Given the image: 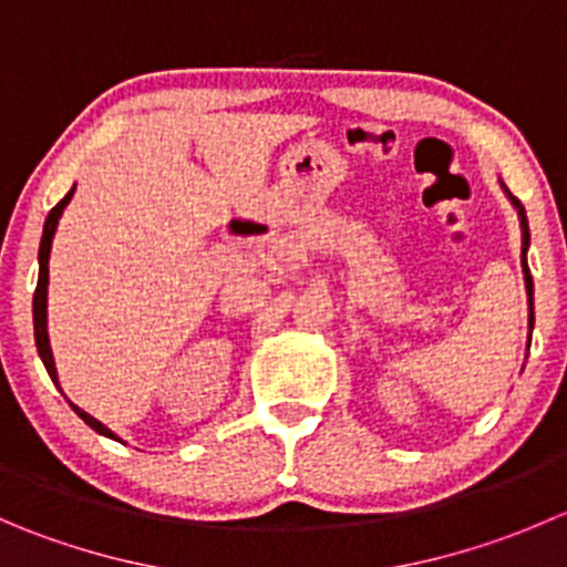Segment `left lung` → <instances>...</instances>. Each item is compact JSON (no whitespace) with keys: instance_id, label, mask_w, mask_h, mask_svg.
I'll return each mask as SVG.
<instances>
[{"instance_id":"left-lung-1","label":"left lung","mask_w":567,"mask_h":567,"mask_svg":"<svg viewBox=\"0 0 567 567\" xmlns=\"http://www.w3.org/2000/svg\"><path fill=\"white\" fill-rule=\"evenodd\" d=\"M507 192V188H505ZM511 203L518 208V216H522V230H524V247H522V266H524V282H527V296H529V331H532V277H529V266H527V247H529V225H527V214H524V205L507 192Z\"/></svg>"}]
</instances>
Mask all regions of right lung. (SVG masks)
<instances>
[{
  "label": "right lung",
  "mask_w": 567,
  "mask_h": 567,
  "mask_svg": "<svg viewBox=\"0 0 567 567\" xmlns=\"http://www.w3.org/2000/svg\"><path fill=\"white\" fill-rule=\"evenodd\" d=\"M71 197H73V188L65 194V197L60 199V203L54 205V208L49 210V216H45L43 238H40V251H38V262H40L38 288H35V299H32V320H35V346H38L40 359H43L45 370H49L51 381H54L56 386H60V381H56L54 357H51V346H49V331H45V296H49V251H51V238H54V230H56V221H60L62 208H65V205L71 203ZM73 411H76V414L82 416V420L87 422V425L93 427V431H99V433H104V436L114 439V433L109 431L106 425H101V422L95 420V416H90L87 411H82V409H79V405H73Z\"/></svg>",
  "instance_id": "1"
}]
</instances>
